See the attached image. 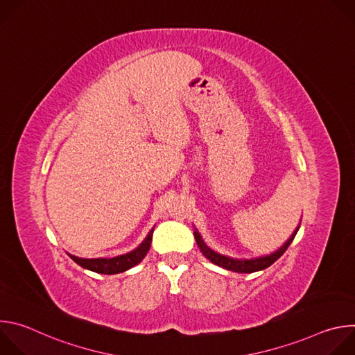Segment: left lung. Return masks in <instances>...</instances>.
Listing matches in <instances>:
<instances>
[{"label": "left lung", "mask_w": 355, "mask_h": 355, "mask_svg": "<svg viewBox=\"0 0 355 355\" xmlns=\"http://www.w3.org/2000/svg\"><path fill=\"white\" fill-rule=\"evenodd\" d=\"M297 230H299V226L292 233V236L288 239V241L279 250L272 252V254L266 256V257H260V259H251V260H234V259H230V257H226V256H220L219 252H215L214 250H211L204 243V240H202L200 234L196 230L193 232V236H195V240H196V244H198L199 250L202 251V254H204L209 261H212L214 264H216V266H219V267H222L225 270L233 271V272L250 274V272H256V271H260V270H266L271 264H274L284 254V252L286 251V248L291 245V243L295 239Z\"/></svg>", "instance_id": "8db88e82"}]
</instances>
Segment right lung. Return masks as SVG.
I'll return each instance as SVG.
<instances>
[{"label":"right lung","mask_w":355,"mask_h":355,"mask_svg":"<svg viewBox=\"0 0 355 355\" xmlns=\"http://www.w3.org/2000/svg\"><path fill=\"white\" fill-rule=\"evenodd\" d=\"M153 230L155 229L150 230V233L147 234L144 241L136 250H133V251H130V252H128V254H123V256H118V257H114V259H78V257L71 256V254H69V256L78 266H81L83 268L89 270V271H94V272H98V274H107V275L119 274V272H123V271L135 267L136 264H139L146 257L147 251L150 248Z\"/></svg>","instance_id":"obj_1"}]
</instances>
